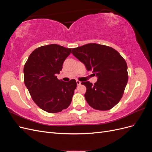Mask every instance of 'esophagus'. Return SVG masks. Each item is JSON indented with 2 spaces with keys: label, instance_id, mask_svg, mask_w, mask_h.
Wrapping results in <instances>:
<instances>
[{
  "label": "esophagus",
  "instance_id": "1",
  "mask_svg": "<svg viewBox=\"0 0 152 152\" xmlns=\"http://www.w3.org/2000/svg\"><path fill=\"white\" fill-rule=\"evenodd\" d=\"M76 82H77V86H80V85L81 84V82H80V81H79V80H77Z\"/></svg>",
  "mask_w": 152,
  "mask_h": 152
}]
</instances>
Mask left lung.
<instances>
[{
    "label": "left lung",
    "instance_id": "8db88e82",
    "mask_svg": "<svg viewBox=\"0 0 152 152\" xmlns=\"http://www.w3.org/2000/svg\"><path fill=\"white\" fill-rule=\"evenodd\" d=\"M73 56L93 71L97 82H82L86 87V102L96 110H108L121 100L128 80L126 61L116 50L107 45L87 44L73 48Z\"/></svg>",
    "mask_w": 152,
    "mask_h": 152
}]
</instances>
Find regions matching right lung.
<instances>
[{
  "instance_id": "add662e5",
  "label": "right lung",
  "mask_w": 152,
  "mask_h": 152,
  "mask_svg": "<svg viewBox=\"0 0 152 152\" xmlns=\"http://www.w3.org/2000/svg\"><path fill=\"white\" fill-rule=\"evenodd\" d=\"M71 50L58 44L44 45L35 49L25 63V84L34 102L45 112H61L72 102L75 80L64 82L56 76Z\"/></svg>"
}]
</instances>
